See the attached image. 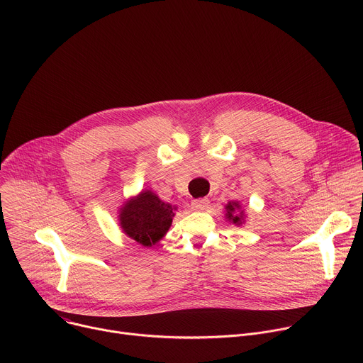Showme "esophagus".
<instances>
[{"label": "esophagus", "mask_w": 363, "mask_h": 363, "mask_svg": "<svg viewBox=\"0 0 363 363\" xmlns=\"http://www.w3.org/2000/svg\"><path fill=\"white\" fill-rule=\"evenodd\" d=\"M206 208H208V199H205V198L194 199L192 203H191V210L192 211H203Z\"/></svg>", "instance_id": "34e87169"}]
</instances>
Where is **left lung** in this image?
<instances>
[{
	"label": "left lung",
	"mask_w": 363,
	"mask_h": 363,
	"mask_svg": "<svg viewBox=\"0 0 363 363\" xmlns=\"http://www.w3.org/2000/svg\"><path fill=\"white\" fill-rule=\"evenodd\" d=\"M225 220L237 227L245 223V213L241 208L240 201H230L225 205Z\"/></svg>",
	"instance_id": "obj_1"
}]
</instances>
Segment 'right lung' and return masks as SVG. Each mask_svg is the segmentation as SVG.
<instances>
[{
  "mask_svg": "<svg viewBox=\"0 0 363 363\" xmlns=\"http://www.w3.org/2000/svg\"><path fill=\"white\" fill-rule=\"evenodd\" d=\"M177 206L164 202L150 189L140 191L119 208L122 233L143 247L160 242L168 233Z\"/></svg>",
  "mask_w": 363,
  "mask_h": 363,
  "instance_id": "obj_1",
  "label": "right lung"
}]
</instances>
